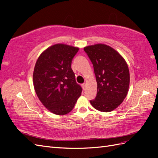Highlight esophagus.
<instances>
[{
	"mask_svg": "<svg viewBox=\"0 0 158 158\" xmlns=\"http://www.w3.org/2000/svg\"><path fill=\"white\" fill-rule=\"evenodd\" d=\"M85 86H86V84H85V83H84V84H82V87L83 89H85Z\"/></svg>",
	"mask_w": 158,
	"mask_h": 158,
	"instance_id": "esophagus-1",
	"label": "esophagus"
}]
</instances>
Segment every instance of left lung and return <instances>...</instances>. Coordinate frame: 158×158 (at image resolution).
<instances>
[{
  "label": "left lung",
  "instance_id": "1",
  "mask_svg": "<svg viewBox=\"0 0 158 158\" xmlns=\"http://www.w3.org/2000/svg\"><path fill=\"white\" fill-rule=\"evenodd\" d=\"M94 66L97 95L91 100L99 111L110 112L121 105L128 94L130 74L125 60L112 47L95 44L84 48Z\"/></svg>",
  "mask_w": 158,
  "mask_h": 158
}]
</instances>
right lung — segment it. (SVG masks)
Segmentation results:
<instances>
[{
    "mask_svg": "<svg viewBox=\"0 0 158 158\" xmlns=\"http://www.w3.org/2000/svg\"><path fill=\"white\" fill-rule=\"evenodd\" d=\"M78 47L58 44L49 47L37 59L33 74L38 98L51 113L70 112L82 93L71 68Z\"/></svg>",
    "mask_w": 158,
    "mask_h": 158,
    "instance_id": "1",
    "label": "right lung"
}]
</instances>
